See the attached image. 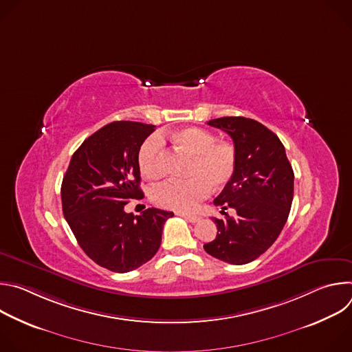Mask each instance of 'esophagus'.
<instances>
[{"instance_id":"obj_1","label":"esophagus","mask_w":352,"mask_h":352,"mask_svg":"<svg viewBox=\"0 0 352 352\" xmlns=\"http://www.w3.org/2000/svg\"><path fill=\"white\" fill-rule=\"evenodd\" d=\"M181 217H184L186 221H189V223H197L199 220H200V217L199 216H193V214H186V213H181L179 214Z\"/></svg>"}]
</instances>
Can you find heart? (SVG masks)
Returning a JSON list of instances; mask_svg holds the SVG:
<instances>
[{
	"label": "heart",
	"mask_w": 352,
	"mask_h": 352,
	"mask_svg": "<svg viewBox=\"0 0 352 352\" xmlns=\"http://www.w3.org/2000/svg\"><path fill=\"white\" fill-rule=\"evenodd\" d=\"M168 138L192 157L188 181H168L152 190L153 204L168 210L190 212L206 199L214 186L226 185L236 168V150L224 140H216L206 129L189 126L178 129ZM163 139L148 136L138 152V166L143 177L156 179L162 175L160 155Z\"/></svg>",
	"instance_id": "1"
}]
</instances>
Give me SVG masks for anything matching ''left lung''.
I'll use <instances>...</instances> for the list:
<instances>
[{
  "mask_svg": "<svg viewBox=\"0 0 352 352\" xmlns=\"http://www.w3.org/2000/svg\"><path fill=\"white\" fill-rule=\"evenodd\" d=\"M208 125L227 132L236 150V168L214 205L232 208L236 217L213 219L216 238L205 243L209 255L231 265L258 259L278 238L291 210L294 171L276 133L245 117L210 120Z\"/></svg>",
  "mask_w": 352,
  "mask_h": 352,
  "instance_id": "8db88e82",
  "label": "left lung"
}]
</instances>
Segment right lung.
<instances>
[{"label":"right lung","mask_w":352,"mask_h":352,"mask_svg":"<svg viewBox=\"0 0 352 352\" xmlns=\"http://www.w3.org/2000/svg\"><path fill=\"white\" fill-rule=\"evenodd\" d=\"M155 125L116 121L89 136L74 153L61 185L63 212L79 246L98 266L116 273L138 269L160 248L173 212H125L140 199L138 152Z\"/></svg>","instance_id":"right-lung-1"}]
</instances>
